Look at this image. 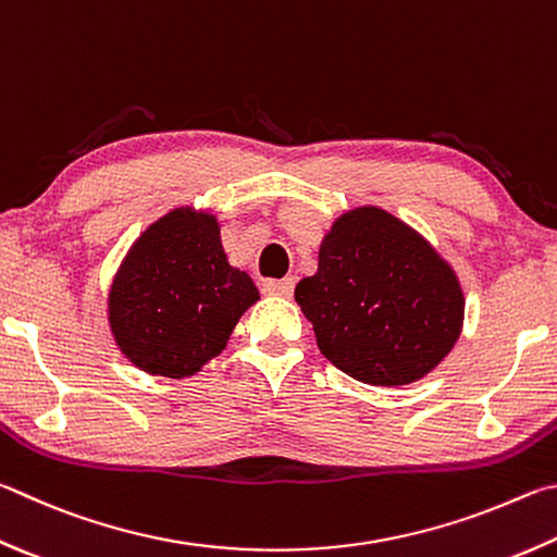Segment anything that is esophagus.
Listing matches in <instances>:
<instances>
[{"label":"esophagus","mask_w":557,"mask_h":557,"mask_svg":"<svg viewBox=\"0 0 557 557\" xmlns=\"http://www.w3.org/2000/svg\"><path fill=\"white\" fill-rule=\"evenodd\" d=\"M262 292H265V295H275V297H292V292H295V277L265 280L262 282Z\"/></svg>","instance_id":"obj_1"}]
</instances>
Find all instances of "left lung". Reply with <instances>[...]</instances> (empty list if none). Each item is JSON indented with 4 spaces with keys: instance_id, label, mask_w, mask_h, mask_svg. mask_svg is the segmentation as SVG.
Instances as JSON below:
<instances>
[{
    "instance_id": "obj_1",
    "label": "left lung",
    "mask_w": 557,
    "mask_h": 557,
    "mask_svg": "<svg viewBox=\"0 0 557 557\" xmlns=\"http://www.w3.org/2000/svg\"><path fill=\"white\" fill-rule=\"evenodd\" d=\"M295 299L323 356L366 384L423 377L460 336L462 292L448 262L377 207L333 224Z\"/></svg>"
}]
</instances>
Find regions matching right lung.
I'll list each match as a JSON object with an SVG mask.
<instances>
[{
  "mask_svg": "<svg viewBox=\"0 0 557 557\" xmlns=\"http://www.w3.org/2000/svg\"><path fill=\"white\" fill-rule=\"evenodd\" d=\"M258 289L228 265L214 216L173 211L121 265L109 321L124 356L150 375L185 377L224 350Z\"/></svg>",
  "mask_w": 557,
  "mask_h": 557,
  "instance_id": "right-lung-1",
  "label": "right lung"
}]
</instances>
